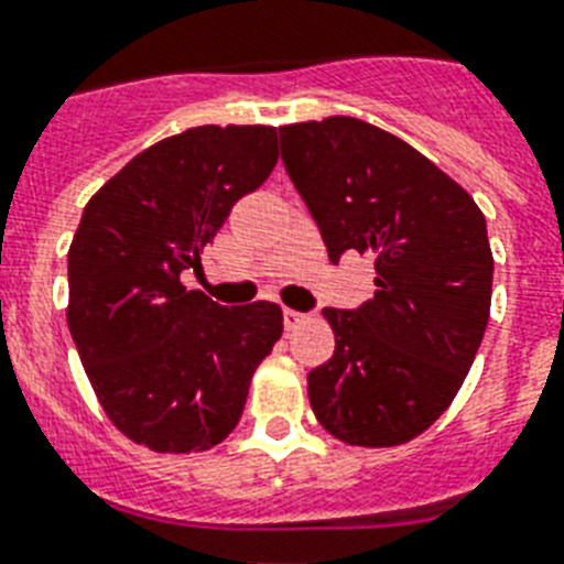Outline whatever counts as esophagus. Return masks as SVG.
<instances>
[{
  "mask_svg": "<svg viewBox=\"0 0 564 564\" xmlns=\"http://www.w3.org/2000/svg\"><path fill=\"white\" fill-rule=\"evenodd\" d=\"M301 318H304V313H299V310H283V325L286 327H295L301 322Z\"/></svg>",
  "mask_w": 564,
  "mask_h": 564,
  "instance_id": "obj_1",
  "label": "esophagus"
}]
</instances>
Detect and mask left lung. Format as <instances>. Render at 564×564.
Wrapping results in <instances>:
<instances>
[{
    "label": "left lung",
    "instance_id": "left-lung-1",
    "mask_svg": "<svg viewBox=\"0 0 564 564\" xmlns=\"http://www.w3.org/2000/svg\"><path fill=\"white\" fill-rule=\"evenodd\" d=\"M281 158L327 257L375 260V299L322 310L336 348L307 375L310 406L345 445H403L451 406L489 325L486 219L436 163L362 119L283 126Z\"/></svg>",
    "mask_w": 564,
    "mask_h": 564
}]
</instances>
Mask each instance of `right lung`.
Instances as JSON below:
<instances>
[{
    "label": "right lung",
    "instance_id": "add662e5",
    "mask_svg": "<svg viewBox=\"0 0 564 564\" xmlns=\"http://www.w3.org/2000/svg\"><path fill=\"white\" fill-rule=\"evenodd\" d=\"M274 163L278 128L198 126L149 145L84 207L66 325L101 410L137 445L158 454L219 445L281 339L272 301L221 307L181 283Z\"/></svg>",
    "mask_w": 564,
    "mask_h": 564
}]
</instances>
